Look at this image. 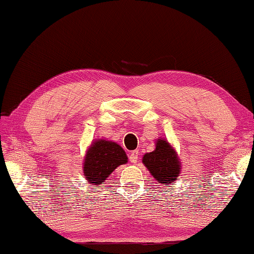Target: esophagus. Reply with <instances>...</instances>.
Wrapping results in <instances>:
<instances>
[{
  "label": "esophagus",
  "instance_id": "esophagus-1",
  "mask_svg": "<svg viewBox=\"0 0 254 254\" xmlns=\"http://www.w3.org/2000/svg\"><path fill=\"white\" fill-rule=\"evenodd\" d=\"M128 160L132 164H135L138 161V151H132L130 154V157H128Z\"/></svg>",
  "mask_w": 254,
  "mask_h": 254
}]
</instances>
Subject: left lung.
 <instances>
[{"label": "left lung", "instance_id": "1", "mask_svg": "<svg viewBox=\"0 0 254 254\" xmlns=\"http://www.w3.org/2000/svg\"><path fill=\"white\" fill-rule=\"evenodd\" d=\"M142 162L160 185L174 184L182 168L177 153L165 138H158L155 150L146 153Z\"/></svg>", "mask_w": 254, "mask_h": 254}]
</instances>
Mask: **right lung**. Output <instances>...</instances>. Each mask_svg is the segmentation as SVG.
Wrapping results in <instances>:
<instances>
[{
  "mask_svg": "<svg viewBox=\"0 0 254 254\" xmlns=\"http://www.w3.org/2000/svg\"><path fill=\"white\" fill-rule=\"evenodd\" d=\"M127 162L123 148L112 141L96 140L89 146L83 162V175L90 185H101L118 166Z\"/></svg>",
  "mask_w": 254,
  "mask_h": 254,
  "instance_id": "right-lung-1",
  "label": "right lung"
}]
</instances>
